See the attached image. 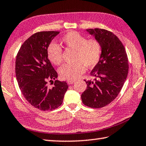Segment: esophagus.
<instances>
[{
	"label": "esophagus",
	"mask_w": 146,
	"mask_h": 146,
	"mask_svg": "<svg viewBox=\"0 0 146 146\" xmlns=\"http://www.w3.org/2000/svg\"><path fill=\"white\" fill-rule=\"evenodd\" d=\"M75 80H68V81H67V83H68L69 85L73 84V83H75Z\"/></svg>",
	"instance_id": "obj_1"
}]
</instances>
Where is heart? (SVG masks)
Segmentation results:
<instances>
[{
  "instance_id": "b5f03b06",
  "label": "heart",
  "mask_w": 146,
  "mask_h": 146,
  "mask_svg": "<svg viewBox=\"0 0 146 146\" xmlns=\"http://www.w3.org/2000/svg\"><path fill=\"white\" fill-rule=\"evenodd\" d=\"M62 45L67 48L75 50L74 64H64L59 69V75L62 79L74 80L85 72L86 66L92 68L100 61L102 46L96 38H87L76 31H70L60 39ZM48 59L54 65L59 66L62 62L61 47L54 43L48 44L46 48Z\"/></svg>"
}]
</instances>
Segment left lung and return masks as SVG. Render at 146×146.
I'll return each instance as SVG.
<instances>
[{
  "mask_svg": "<svg viewBox=\"0 0 146 146\" xmlns=\"http://www.w3.org/2000/svg\"><path fill=\"white\" fill-rule=\"evenodd\" d=\"M86 31L100 41L102 53L90 74L94 80H84L87 86L81 98L86 106L100 108L110 103L120 92L128 73V59L122 42L112 32L98 28Z\"/></svg>",
  "mask_w": 146,
  "mask_h": 146,
  "instance_id": "left-lung-1",
  "label": "left lung"
}]
</instances>
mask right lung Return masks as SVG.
Here are the masks:
<instances>
[{
    "label": "right lung",
    "instance_id": "right-lung-1",
    "mask_svg": "<svg viewBox=\"0 0 146 146\" xmlns=\"http://www.w3.org/2000/svg\"><path fill=\"white\" fill-rule=\"evenodd\" d=\"M59 33L53 31L34 34L22 44L16 59V76L21 92L31 105L42 111L61 105L68 88L66 82L57 80L52 88L47 86L58 74L48 59L46 48Z\"/></svg>",
    "mask_w": 146,
    "mask_h": 146
}]
</instances>
